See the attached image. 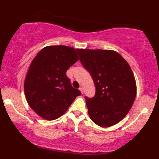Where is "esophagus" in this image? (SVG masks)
<instances>
[{
    "mask_svg": "<svg viewBox=\"0 0 159 159\" xmlns=\"http://www.w3.org/2000/svg\"><path fill=\"white\" fill-rule=\"evenodd\" d=\"M79 89H80V90L81 91V93H82L83 94V93H84V89H83L82 87H80V88Z\"/></svg>",
    "mask_w": 159,
    "mask_h": 159,
    "instance_id": "esophagus-1",
    "label": "esophagus"
}]
</instances>
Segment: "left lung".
Segmentation results:
<instances>
[{
  "mask_svg": "<svg viewBox=\"0 0 159 159\" xmlns=\"http://www.w3.org/2000/svg\"><path fill=\"white\" fill-rule=\"evenodd\" d=\"M77 51L96 88L93 98L85 97L90 118L103 128L118 124L131 109L137 94L130 66L115 51L89 48Z\"/></svg>",
  "mask_w": 159,
  "mask_h": 159,
  "instance_id": "obj_1",
  "label": "left lung"
}]
</instances>
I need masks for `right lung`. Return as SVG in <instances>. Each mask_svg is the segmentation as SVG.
I'll use <instances>...</instances> for the list:
<instances>
[{
	"instance_id": "add662e5",
	"label": "right lung",
	"mask_w": 159,
	"mask_h": 159,
	"mask_svg": "<svg viewBox=\"0 0 159 159\" xmlns=\"http://www.w3.org/2000/svg\"><path fill=\"white\" fill-rule=\"evenodd\" d=\"M79 60L75 48L58 45L40 51L32 60L24 84L31 108L46 120H54L65 112L79 90L71 86L66 71Z\"/></svg>"
}]
</instances>
